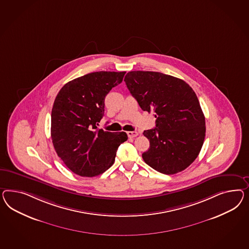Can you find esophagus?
<instances>
[{"instance_id":"1","label":"esophagus","mask_w":249,"mask_h":249,"mask_svg":"<svg viewBox=\"0 0 249 249\" xmlns=\"http://www.w3.org/2000/svg\"><path fill=\"white\" fill-rule=\"evenodd\" d=\"M127 134H128V138H135L139 135V133L137 131H128Z\"/></svg>"}]
</instances>
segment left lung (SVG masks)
Returning a JSON list of instances; mask_svg holds the SVG:
<instances>
[{
	"label": "left lung",
	"mask_w": 249,
	"mask_h": 249,
	"mask_svg": "<svg viewBox=\"0 0 249 249\" xmlns=\"http://www.w3.org/2000/svg\"><path fill=\"white\" fill-rule=\"evenodd\" d=\"M124 81L140 107L157 118L156 128L143 132L149 141L144 161L167 175L186 169L199 154L206 134L195 91L180 79L156 71H129Z\"/></svg>",
	"instance_id": "left-lung-1"
}]
</instances>
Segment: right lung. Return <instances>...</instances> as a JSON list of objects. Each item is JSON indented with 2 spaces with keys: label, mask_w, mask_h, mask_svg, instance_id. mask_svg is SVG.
Listing matches in <instances>:
<instances>
[{
  "label": "right lung",
  "mask_w": 249,
  "mask_h": 249,
  "mask_svg": "<svg viewBox=\"0 0 249 249\" xmlns=\"http://www.w3.org/2000/svg\"><path fill=\"white\" fill-rule=\"evenodd\" d=\"M126 71H96L69 81L56 96L51 135L54 148L73 173L101 175L115 161L126 132H109L97 126L104 115L105 97L121 83Z\"/></svg>",
  "instance_id": "1"
}]
</instances>
